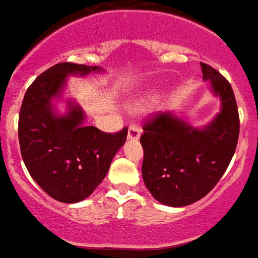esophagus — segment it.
<instances>
[{
    "label": "esophagus",
    "mask_w": 258,
    "mask_h": 258,
    "mask_svg": "<svg viewBox=\"0 0 258 258\" xmlns=\"http://www.w3.org/2000/svg\"><path fill=\"white\" fill-rule=\"evenodd\" d=\"M140 135H142V129L136 123H132L129 129H127V139L129 140H139L140 139Z\"/></svg>",
    "instance_id": "obj_1"
}]
</instances>
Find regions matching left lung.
<instances>
[{
    "label": "left lung",
    "mask_w": 258,
    "mask_h": 258,
    "mask_svg": "<svg viewBox=\"0 0 258 258\" xmlns=\"http://www.w3.org/2000/svg\"><path fill=\"white\" fill-rule=\"evenodd\" d=\"M221 108L212 122L195 127L174 112H157L140 137L144 184L158 202L181 208L208 195L228 168L239 137L234 90L219 71L201 63Z\"/></svg>",
    "instance_id": "8db88e82"
}]
</instances>
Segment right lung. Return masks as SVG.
<instances>
[{
  "instance_id": "add662e5",
  "label": "right lung",
  "mask_w": 258,
  "mask_h": 258,
  "mask_svg": "<svg viewBox=\"0 0 258 258\" xmlns=\"http://www.w3.org/2000/svg\"><path fill=\"white\" fill-rule=\"evenodd\" d=\"M101 67L59 63L30 85L19 114V144L30 176L49 197L63 204L88 198L106 177L111 161L125 144L127 127L106 133L86 126L85 112L67 100L66 114L56 111L70 75L85 77Z\"/></svg>"
}]
</instances>
